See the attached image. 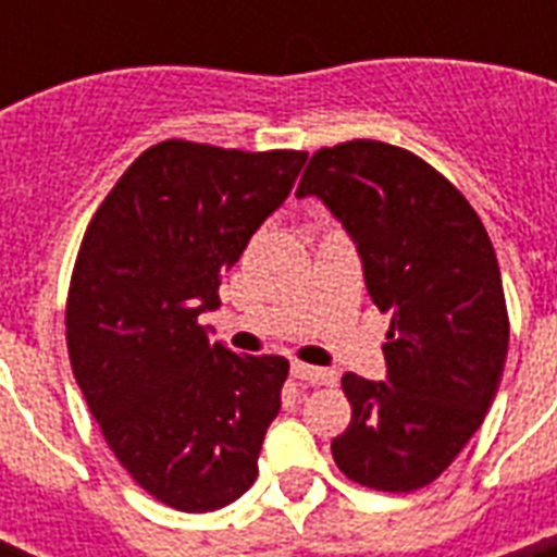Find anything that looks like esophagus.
Listing matches in <instances>:
<instances>
[{
	"label": "esophagus",
	"instance_id": "34e87169",
	"mask_svg": "<svg viewBox=\"0 0 557 557\" xmlns=\"http://www.w3.org/2000/svg\"><path fill=\"white\" fill-rule=\"evenodd\" d=\"M292 372H295V379L309 381V384H335V381H338V372H335V370H323V367L300 364V361H295V364H292Z\"/></svg>",
	"mask_w": 557,
	"mask_h": 557
}]
</instances>
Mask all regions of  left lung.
<instances>
[{
  "label": "left lung",
  "instance_id": "8db88e82",
  "mask_svg": "<svg viewBox=\"0 0 557 557\" xmlns=\"http://www.w3.org/2000/svg\"><path fill=\"white\" fill-rule=\"evenodd\" d=\"M297 196L347 227L372 304L389 318L387 381L347 372L335 466L375 492L433 483L483 424L509 352L500 265L483 222L448 178L384 141L323 147Z\"/></svg>",
  "mask_w": 557,
  "mask_h": 557
}]
</instances>
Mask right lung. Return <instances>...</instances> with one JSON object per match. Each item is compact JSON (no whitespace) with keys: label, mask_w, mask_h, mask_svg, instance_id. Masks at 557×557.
<instances>
[{"label":"right lung","mask_w":557,"mask_h":557,"mask_svg":"<svg viewBox=\"0 0 557 557\" xmlns=\"http://www.w3.org/2000/svg\"><path fill=\"white\" fill-rule=\"evenodd\" d=\"M304 164L300 150L170 138L129 164L86 227L65 304L74 379L117 462L170 509H222L257 480L288 361L236 356L199 314Z\"/></svg>","instance_id":"1"}]
</instances>
